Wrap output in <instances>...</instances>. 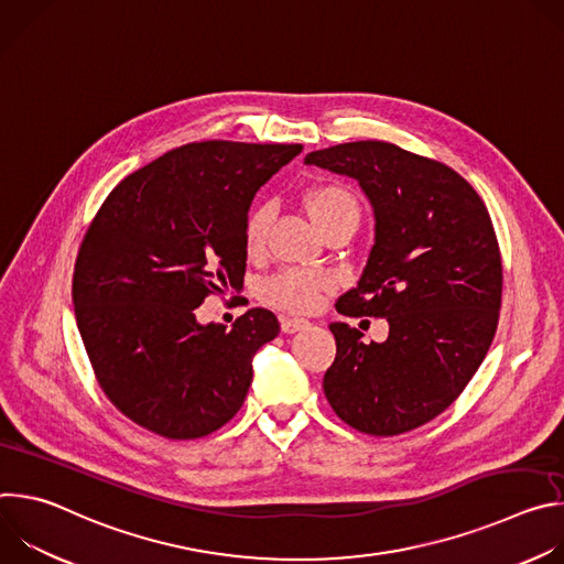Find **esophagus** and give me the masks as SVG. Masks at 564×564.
<instances>
[{
    "label": "esophagus",
    "mask_w": 564,
    "mask_h": 564,
    "mask_svg": "<svg viewBox=\"0 0 564 564\" xmlns=\"http://www.w3.org/2000/svg\"><path fill=\"white\" fill-rule=\"evenodd\" d=\"M310 324L305 318H292V316H281V330L292 335V333H299V330H305Z\"/></svg>",
    "instance_id": "1"
}]
</instances>
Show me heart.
<instances>
[{
    "mask_svg": "<svg viewBox=\"0 0 564 564\" xmlns=\"http://www.w3.org/2000/svg\"><path fill=\"white\" fill-rule=\"evenodd\" d=\"M307 207L316 225L326 236L341 227L357 229L361 220V207L357 196L339 185L324 183L307 192ZM276 216V205L272 200H263L254 205L246 218V248L250 254H257L265 248L272 220ZM330 288V279L326 274L288 268L261 283V299L285 312H307L318 303V296Z\"/></svg>",
    "mask_w": 564,
    "mask_h": 564,
    "instance_id": "heart-1",
    "label": "heart"
}]
</instances>
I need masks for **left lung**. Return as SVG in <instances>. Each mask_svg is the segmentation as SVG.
Segmentation results:
<instances>
[{
    "label": "left lung",
    "mask_w": 564,
    "mask_h": 564,
    "mask_svg": "<svg viewBox=\"0 0 564 564\" xmlns=\"http://www.w3.org/2000/svg\"><path fill=\"white\" fill-rule=\"evenodd\" d=\"M305 163L357 178L370 198L375 246L337 312L388 321L381 344L330 326L324 392L359 433L420 429L462 394L496 337L502 254L489 209L451 167L383 140L318 149Z\"/></svg>",
    "instance_id": "8db88e82"
}]
</instances>
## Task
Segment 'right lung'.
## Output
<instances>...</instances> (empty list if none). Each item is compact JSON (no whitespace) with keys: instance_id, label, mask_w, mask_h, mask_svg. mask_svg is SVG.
<instances>
[{"instance_id":"1","label":"right lung","mask_w":564,"mask_h":564,"mask_svg":"<svg viewBox=\"0 0 564 564\" xmlns=\"http://www.w3.org/2000/svg\"><path fill=\"white\" fill-rule=\"evenodd\" d=\"M301 149L189 142L129 174L94 216L73 270L75 321L102 392L138 426L198 440L243 406L276 316L252 307L227 330L194 310L243 285L252 198Z\"/></svg>"}]
</instances>
